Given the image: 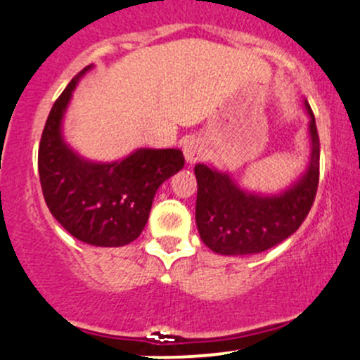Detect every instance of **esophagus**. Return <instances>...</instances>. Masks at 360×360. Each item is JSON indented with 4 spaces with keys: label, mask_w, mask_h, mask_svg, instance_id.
Returning a JSON list of instances; mask_svg holds the SVG:
<instances>
[{
    "label": "esophagus",
    "mask_w": 360,
    "mask_h": 360,
    "mask_svg": "<svg viewBox=\"0 0 360 360\" xmlns=\"http://www.w3.org/2000/svg\"><path fill=\"white\" fill-rule=\"evenodd\" d=\"M183 152H184V157H186V160L189 162V164H195V162L203 159V155H205L203 141L196 140V138H189V140L184 141Z\"/></svg>",
    "instance_id": "1"
}]
</instances>
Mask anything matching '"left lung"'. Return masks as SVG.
<instances>
[{"instance_id": "obj_1", "label": "left lung", "mask_w": 360, "mask_h": 360, "mask_svg": "<svg viewBox=\"0 0 360 360\" xmlns=\"http://www.w3.org/2000/svg\"><path fill=\"white\" fill-rule=\"evenodd\" d=\"M311 162L301 179L278 196L244 193L222 174L195 165L198 181L196 225L212 251L225 256L255 255L276 246L294 234L313 207L319 183V136L309 104Z\"/></svg>"}]
</instances>
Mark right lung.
<instances>
[{"instance_id": "right-lung-1", "label": "right lung", "mask_w": 360, "mask_h": 360, "mask_svg": "<svg viewBox=\"0 0 360 360\" xmlns=\"http://www.w3.org/2000/svg\"><path fill=\"white\" fill-rule=\"evenodd\" d=\"M90 68L70 82L47 116L39 143V177L47 208L73 238L117 248L141 234L157 189L184 167V157L177 148H141L121 162L94 164L66 147L63 114L78 78Z\"/></svg>"}]
</instances>
